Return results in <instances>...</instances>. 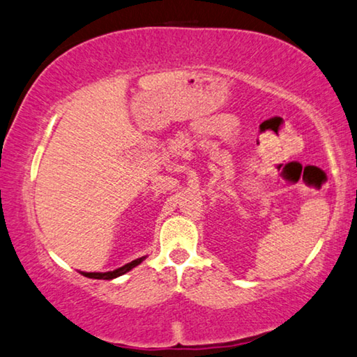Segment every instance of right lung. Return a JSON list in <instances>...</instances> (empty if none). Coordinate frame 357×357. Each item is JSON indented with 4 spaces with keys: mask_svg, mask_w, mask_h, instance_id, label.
<instances>
[{
    "mask_svg": "<svg viewBox=\"0 0 357 357\" xmlns=\"http://www.w3.org/2000/svg\"><path fill=\"white\" fill-rule=\"evenodd\" d=\"M144 260H145V257H140V259L126 263L124 266L118 268V270H114V271H107V273H84V271H81V274H83V276H86V278H92V279H114V278L123 276V274L130 271L137 265H140V263Z\"/></svg>",
    "mask_w": 357,
    "mask_h": 357,
    "instance_id": "obj_1",
    "label": "right lung"
}]
</instances>
